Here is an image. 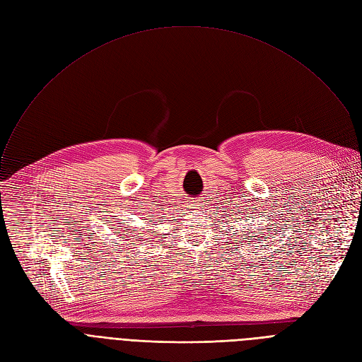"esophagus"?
Instances as JSON below:
<instances>
[{"mask_svg":"<svg viewBox=\"0 0 362 362\" xmlns=\"http://www.w3.org/2000/svg\"><path fill=\"white\" fill-rule=\"evenodd\" d=\"M201 204H202L201 201H197V199H195V201H192L191 204H189V206H191V208H194V210H199V206H201Z\"/></svg>","mask_w":362,"mask_h":362,"instance_id":"obj_1","label":"esophagus"}]
</instances>
